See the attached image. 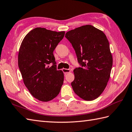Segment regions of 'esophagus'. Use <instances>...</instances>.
Segmentation results:
<instances>
[{
    "mask_svg": "<svg viewBox=\"0 0 132 132\" xmlns=\"http://www.w3.org/2000/svg\"><path fill=\"white\" fill-rule=\"evenodd\" d=\"M62 71H63V72L65 73V74H67V73H69V72H70V70H69V69H62Z\"/></svg>",
    "mask_w": 132,
    "mask_h": 132,
    "instance_id": "obj_1",
    "label": "esophagus"
}]
</instances>
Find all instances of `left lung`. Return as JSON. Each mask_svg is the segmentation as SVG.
<instances>
[{"label": "left lung", "instance_id": "left-lung-1", "mask_svg": "<svg viewBox=\"0 0 132 132\" xmlns=\"http://www.w3.org/2000/svg\"><path fill=\"white\" fill-rule=\"evenodd\" d=\"M65 37L71 43L81 66L73 70V90L85 100L97 98L107 85L113 66L106 36L94 26L85 25L67 32Z\"/></svg>", "mask_w": 132, "mask_h": 132}]
</instances>
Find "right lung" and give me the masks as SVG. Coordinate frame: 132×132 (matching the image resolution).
<instances>
[{"instance_id": "add662e5", "label": "right lung", "mask_w": 132, "mask_h": 132, "mask_svg": "<svg viewBox=\"0 0 132 132\" xmlns=\"http://www.w3.org/2000/svg\"><path fill=\"white\" fill-rule=\"evenodd\" d=\"M65 33L37 27L25 36L20 47L18 66L23 82L31 95L41 101L53 99L63 85V73L57 70L53 52ZM51 63L53 65L50 67Z\"/></svg>"}]
</instances>
